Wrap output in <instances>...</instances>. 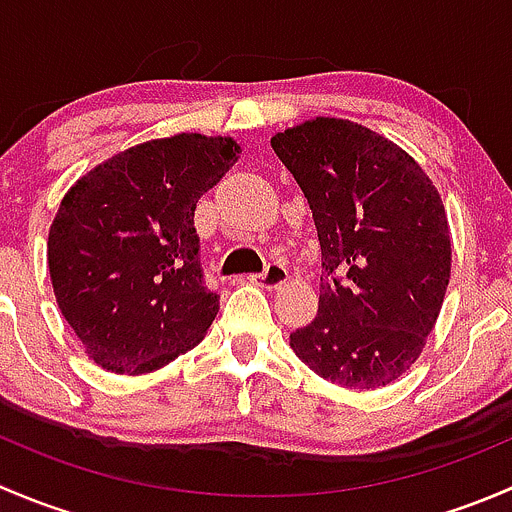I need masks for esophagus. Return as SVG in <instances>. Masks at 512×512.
<instances>
[{"label":"esophagus","mask_w":512,"mask_h":512,"mask_svg":"<svg viewBox=\"0 0 512 512\" xmlns=\"http://www.w3.org/2000/svg\"><path fill=\"white\" fill-rule=\"evenodd\" d=\"M287 277L289 275L285 265H280V262H270V265L265 267V272H262V275H252L250 282H255V285L265 289H277L280 285H285Z\"/></svg>","instance_id":"esophagus-1"}]
</instances>
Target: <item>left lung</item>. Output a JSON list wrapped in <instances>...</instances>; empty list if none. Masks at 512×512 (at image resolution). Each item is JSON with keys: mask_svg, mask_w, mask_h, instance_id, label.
<instances>
[{"mask_svg": "<svg viewBox=\"0 0 512 512\" xmlns=\"http://www.w3.org/2000/svg\"><path fill=\"white\" fill-rule=\"evenodd\" d=\"M272 148L307 198L324 270L317 317L289 347L332 384H391L423 352L451 280L436 185L404 148L344 118L299 123Z\"/></svg>", "mask_w": 512, "mask_h": 512, "instance_id": "8db88e82", "label": "left lung"}]
</instances>
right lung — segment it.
<instances>
[{"label":"right lung","instance_id":"right-lung-1","mask_svg":"<svg viewBox=\"0 0 512 512\" xmlns=\"http://www.w3.org/2000/svg\"><path fill=\"white\" fill-rule=\"evenodd\" d=\"M237 153L230 136L178 133L103 160L64 195L46 260L61 314L98 366L148 374L208 332L220 294L203 282L195 205Z\"/></svg>","mask_w":512,"mask_h":512}]
</instances>
